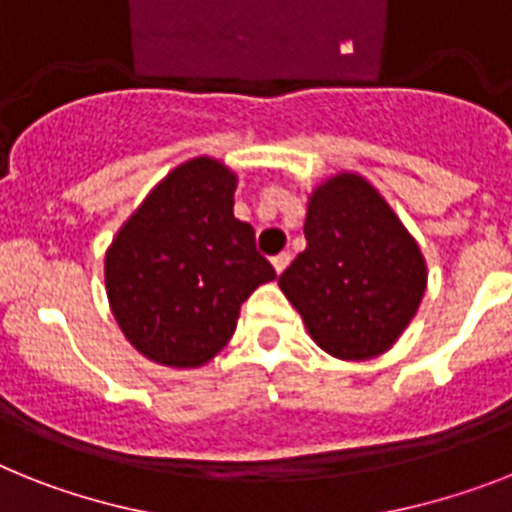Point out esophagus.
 Wrapping results in <instances>:
<instances>
[{
    "label": "esophagus",
    "mask_w": 512,
    "mask_h": 512,
    "mask_svg": "<svg viewBox=\"0 0 512 512\" xmlns=\"http://www.w3.org/2000/svg\"><path fill=\"white\" fill-rule=\"evenodd\" d=\"M287 264H290V253H277L272 259V266H274V272L282 274L287 269Z\"/></svg>",
    "instance_id": "1"
}]
</instances>
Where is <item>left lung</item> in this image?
Instances as JSON below:
<instances>
[{"mask_svg":"<svg viewBox=\"0 0 512 512\" xmlns=\"http://www.w3.org/2000/svg\"><path fill=\"white\" fill-rule=\"evenodd\" d=\"M303 232L280 287L308 335L342 361L390 350L426 290L424 253L398 214L366 177L340 172L311 193Z\"/></svg>","mask_w":512,"mask_h":512,"instance_id":"1","label":"left lung"}]
</instances>
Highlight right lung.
Masks as SVG:
<instances>
[{"label": "right lung", "instance_id": "1", "mask_svg": "<svg viewBox=\"0 0 512 512\" xmlns=\"http://www.w3.org/2000/svg\"><path fill=\"white\" fill-rule=\"evenodd\" d=\"M238 177L211 156L180 164L114 235L104 282L138 353L172 369L204 366L230 342L240 306L274 266L232 214Z\"/></svg>", "mask_w": 512, "mask_h": 512}]
</instances>
